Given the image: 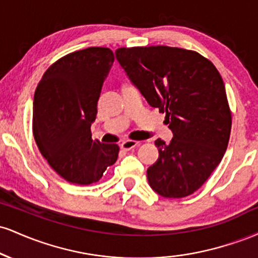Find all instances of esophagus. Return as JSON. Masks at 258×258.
Segmentation results:
<instances>
[{
	"instance_id": "34e87169",
	"label": "esophagus",
	"mask_w": 258,
	"mask_h": 258,
	"mask_svg": "<svg viewBox=\"0 0 258 258\" xmlns=\"http://www.w3.org/2000/svg\"><path fill=\"white\" fill-rule=\"evenodd\" d=\"M137 146H139V142L132 141V139H126V141H123L122 143L120 144V148L123 150H131Z\"/></svg>"
}]
</instances>
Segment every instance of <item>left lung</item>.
Returning a JSON list of instances; mask_svg holds the SVG:
<instances>
[{
	"label": "left lung",
	"mask_w": 258,
	"mask_h": 258,
	"mask_svg": "<svg viewBox=\"0 0 258 258\" xmlns=\"http://www.w3.org/2000/svg\"><path fill=\"white\" fill-rule=\"evenodd\" d=\"M117 61L150 106L166 112L173 133L156 139L159 158L147 171L154 191L184 198L197 191L226 153L232 128L222 76L198 52L168 46L121 47Z\"/></svg>",
	"instance_id": "8db88e82"
}]
</instances>
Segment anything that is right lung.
Instances as JSON below:
<instances>
[{"mask_svg":"<svg viewBox=\"0 0 258 258\" xmlns=\"http://www.w3.org/2000/svg\"><path fill=\"white\" fill-rule=\"evenodd\" d=\"M112 63L114 53L106 47L69 53L46 70L35 91V141L49 166L68 182H98L117 160L119 146L100 143L91 133Z\"/></svg>","mask_w":258,"mask_h":258,"instance_id":"obj_1","label":"right lung"}]
</instances>
